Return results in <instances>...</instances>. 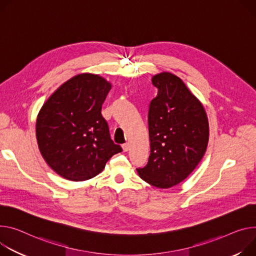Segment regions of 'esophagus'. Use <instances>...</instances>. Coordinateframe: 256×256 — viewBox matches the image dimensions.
Instances as JSON below:
<instances>
[{
	"instance_id": "esophagus-1",
	"label": "esophagus",
	"mask_w": 256,
	"mask_h": 256,
	"mask_svg": "<svg viewBox=\"0 0 256 256\" xmlns=\"http://www.w3.org/2000/svg\"><path fill=\"white\" fill-rule=\"evenodd\" d=\"M122 150L124 152H128L130 150V144L128 143H126V144H122Z\"/></svg>"
}]
</instances>
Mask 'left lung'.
<instances>
[{"label":"left lung","mask_w":256,"mask_h":256,"mask_svg":"<svg viewBox=\"0 0 256 256\" xmlns=\"http://www.w3.org/2000/svg\"><path fill=\"white\" fill-rule=\"evenodd\" d=\"M152 84L158 94L148 112L150 156L147 166L136 170L146 182L168 189L201 161L208 144V120L200 101L176 76L161 72Z\"/></svg>","instance_id":"obj_1"}]
</instances>
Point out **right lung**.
Segmentation results:
<instances>
[{
	"mask_svg": "<svg viewBox=\"0 0 256 256\" xmlns=\"http://www.w3.org/2000/svg\"><path fill=\"white\" fill-rule=\"evenodd\" d=\"M110 88V82L98 74H82L59 86L38 112V149L49 166L66 180L96 176L122 151L111 140L101 114Z\"/></svg>",
	"mask_w": 256,
	"mask_h": 256,
	"instance_id": "right-lung-1",
	"label": "right lung"
}]
</instances>
